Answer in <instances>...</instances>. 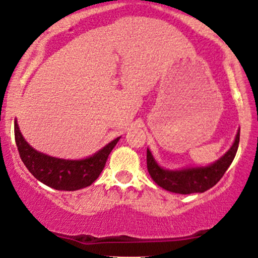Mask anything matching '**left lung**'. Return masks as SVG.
<instances>
[{
	"label": "left lung",
	"mask_w": 258,
	"mask_h": 258,
	"mask_svg": "<svg viewBox=\"0 0 258 258\" xmlns=\"http://www.w3.org/2000/svg\"><path fill=\"white\" fill-rule=\"evenodd\" d=\"M239 132L240 130H238L234 143L227 153L216 162L204 167H186L174 170L165 169L158 164L151 151L148 149L146 163H148L149 174L158 186L173 194L189 195L208 191L221 179L224 173L227 172L229 165L234 160L239 145Z\"/></svg>",
	"instance_id": "1"
}]
</instances>
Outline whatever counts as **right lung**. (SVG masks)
I'll list each match as a JSON object with an SVG mask.
<instances>
[{
    "instance_id": "1",
    "label": "right lung",
    "mask_w": 258,
    "mask_h": 258,
    "mask_svg": "<svg viewBox=\"0 0 258 258\" xmlns=\"http://www.w3.org/2000/svg\"><path fill=\"white\" fill-rule=\"evenodd\" d=\"M119 139H114L88 158L59 159L40 153L29 145L15 119V141L23 163L38 180L58 191H76L90 186L102 173L110 151Z\"/></svg>"
}]
</instances>
